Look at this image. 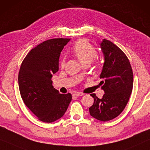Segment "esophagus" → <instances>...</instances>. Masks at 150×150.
<instances>
[{
	"mask_svg": "<svg viewBox=\"0 0 150 150\" xmlns=\"http://www.w3.org/2000/svg\"><path fill=\"white\" fill-rule=\"evenodd\" d=\"M84 95V94L83 93H80V92H75V93H74L73 94V96H76V97H78V96H81Z\"/></svg>",
	"mask_w": 150,
	"mask_h": 150,
	"instance_id": "esophagus-1",
	"label": "esophagus"
}]
</instances>
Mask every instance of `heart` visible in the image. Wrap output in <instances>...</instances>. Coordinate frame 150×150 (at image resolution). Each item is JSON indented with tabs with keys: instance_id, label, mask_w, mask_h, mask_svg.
<instances>
[{
	"instance_id": "obj_1",
	"label": "heart",
	"mask_w": 150,
	"mask_h": 150,
	"mask_svg": "<svg viewBox=\"0 0 150 150\" xmlns=\"http://www.w3.org/2000/svg\"><path fill=\"white\" fill-rule=\"evenodd\" d=\"M73 53L77 57L82 65L90 64L97 56L96 48L86 40H79L75 44ZM64 59L61 61V65L64 66Z\"/></svg>"
}]
</instances>
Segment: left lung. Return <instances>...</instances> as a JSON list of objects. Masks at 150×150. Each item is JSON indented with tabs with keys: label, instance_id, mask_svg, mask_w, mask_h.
<instances>
[{
	"label": "left lung",
	"instance_id": "left-lung-1",
	"mask_svg": "<svg viewBox=\"0 0 150 150\" xmlns=\"http://www.w3.org/2000/svg\"><path fill=\"white\" fill-rule=\"evenodd\" d=\"M100 46L104 64L99 86L105 94L101 98L90 94L94 100L89 111L95 119L106 122L118 116L127 105L133 86V73L127 56L117 46L106 39Z\"/></svg>",
	"mask_w": 150,
	"mask_h": 150
}]
</instances>
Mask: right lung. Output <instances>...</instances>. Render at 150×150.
Listing matches in <instances>:
<instances>
[{
	"label": "right lung",
	"instance_id": "add662e5",
	"mask_svg": "<svg viewBox=\"0 0 150 150\" xmlns=\"http://www.w3.org/2000/svg\"><path fill=\"white\" fill-rule=\"evenodd\" d=\"M70 39H52L40 43L26 55L21 64L18 84L24 104L39 120L50 123L62 117L72 100L60 94L52 77L59 69L60 52Z\"/></svg>",
	"mask_w": 150,
	"mask_h": 150
}]
</instances>
